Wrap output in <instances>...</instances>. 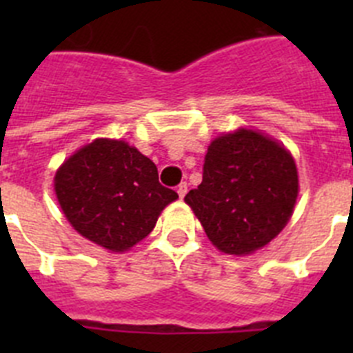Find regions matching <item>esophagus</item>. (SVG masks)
<instances>
[{
  "label": "esophagus",
  "mask_w": 353,
  "mask_h": 353,
  "mask_svg": "<svg viewBox=\"0 0 353 353\" xmlns=\"http://www.w3.org/2000/svg\"><path fill=\"white\" fill-rule=\"evenodd\" d=\"M176 192H179V196H180V198H183V196L187 194V183H185V182H182V183H180V185L176 187Z\"/></svg>",
  "instance_id": "1"
}]
</instances>
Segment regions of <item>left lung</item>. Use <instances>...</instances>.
Here are the masks:
<instances>
[{"mask_svg": "<svg viewBox=\"0 0 353 353\" xmlns=\"http://www.w3.org/2000/svg\"><path fill=\"white\" fill-rule=\"evenodd\" d=\"M297 194V166L288 150L265 134L239 129L210 143L203 182L183 199L215 248L244 256L279 235Z\"/></svg>", "mask_w": 353, "mask_h": 353, "instance_id": "1", "label": "left lung"}]
</instances>
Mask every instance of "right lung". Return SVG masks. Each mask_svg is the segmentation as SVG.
Wrapping results in <instances>:
<instances>
[{
	"instance_id": "obj_1",
	"label": "right lung",
	"mask_w": 353,
	"mask_h": 353,
	"mask_svg": "<svg viewBox=\"0 0 353 353\" xmlns=\"http://www.w3.org/2000/svg\"><path fill=\"white\" fill-rule=\"evenodd\" d=\"M54 192L72 228L113 252L141 242L179 194L159 183L157 166L138 148L99 138L56 171Z\"/></svg>"
}]
</instances>
